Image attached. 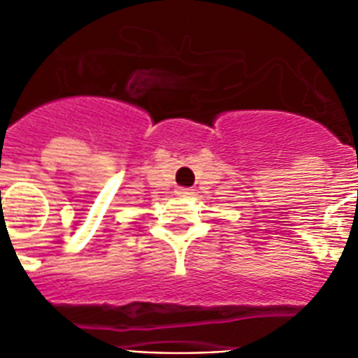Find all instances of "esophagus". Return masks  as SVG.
<instances>
[{"label": "esophagus", "instance_id": "34e87169", "mask_svg": "<svg viewBox=\"0 0 358 358\" xmlns=\"http://www.w3.org/2000/svg\"><path fill=\"white\" fill-rule=\"evenodd\" d=\"M176 195H178V196H191V195H193V189H189V187H180V189H176Z\"/></svg>", "mask_w": 358, "mask_h": 358}]
</instances>
